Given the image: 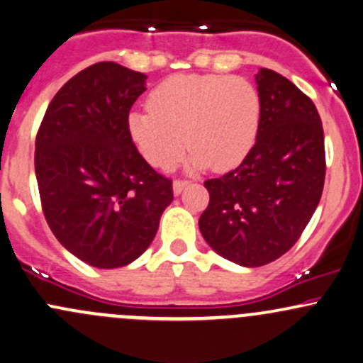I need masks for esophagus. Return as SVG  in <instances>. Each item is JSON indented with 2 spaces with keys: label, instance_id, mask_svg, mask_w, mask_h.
<instances>
[{
  "label": "esophagus",
  "instance_id": "obj_1",
  "mask_svg": "<svg viewBox=\"0 0 363 363\" xmlns=\"http://www.w3.org/2000/svg\"><path fill=\"white\" fill-rule=\"evenodd\" d=\"M189 184V181H186V179H176L172 184V189H174V194H181L182 189Z\"/></svg>",
  "mask_w": 363,
  "mask_h": 363
}]
</instances>
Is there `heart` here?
<instances>
[{
  "label": "heart",
  "mask_w": 363,
  "mask_h": 363,
  "mask_svg": "<svg viewBox=\"0 0 363 363\" xmlns=\"http://www.w3.org/2000/svg\"><path fill=\"white\" fill-rule=\"evenodd\" d=\"M147 106L129 112L128 133L157 169L172 167L186 147L196 169H234L249 155L261 126L259 91L242 77L176 74L150 91Z\"/></svg>",
  "instance_id": "1"
}]
</instances>
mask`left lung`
Wrapping results in <instances>:
<instances>
[{"label":"left lung","instance_id":"1","mask_svg":"<svg viewBox=\"0 0 363 363\" xmlns=\"http://www.w3.org/2000/svg\"><path fill=\"white\" fill-rule=\"evenodd\" d=\"M261 126L235 170L208 179L199 230L225 259L247 268L290 251L319 205L326 176L324 133L314 102L273 69L256 74Z\"/></svg>","mask_w":363,"mask_h":363}]
</instances>
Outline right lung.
Returning a JSON list of instances; mask_svg holds the SVG:
<instances>
[{
  "instance_id": "right-lung-1",
  "label": "right lung",
  "mask_w": 363,
  "mask_h": 363,
  "mask_svg": "<svg viewBox=\"0 0 363 363\" xmlns=\"http://www.w3.org/2000/svg\"><path fill=\"white\" fill-rule=\"evenodd\" d=\"M143 73L112 61L74 74L54 95L35 138V177L49 228L73 256L121 268L148 249L174 199L128 133Z\"/></svg>"
}]
</instances>
